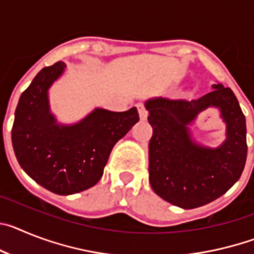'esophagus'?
Listing matches in <instances>:
<instances>
[{"label": "esophagus", "instance_id": "esophagus-1", "mask_svg": "<svg viewBox=\"0 0 254 254\" xmlns=\"http://www.w3.org/2000/svg\"><path fill=\"white\" fill-rule=\"evenodd\" d=\"M137 109H138V114H140L141 121H146V118H147L146 108L143 107V104H137Z\"/></svg>", "mask_w": 254, "mask_h": 254}]
</instances>
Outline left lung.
<instances>
[{
	"label": "left lung",
	"mask_w": 254,
	"mask_h": 254,
	"mask_svg": "<svg viewBox=\"0 0 254 254\" xmlns=\"http://www.w3.org/2000/svg\"><path fill=\"white\" fill-rule=\"evenodd\" d=\"M196 100L154 98L145 103L152 127L149 181L159 197L178 207L196 208L223 196L241 178L247 159L246 117L230 87ZM208 106L220 109L227 140L216 149L198 145L188 126Z\"/></svg>",
	"instance_id": "8db88e82"
}]
</instances>
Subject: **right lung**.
Segmentation results:
<instances>
[{
    "label": "right lung",
    "mask_w": 254,
    "mask_h": 254,
    "mask_svg": "<svg viewBox=\"0 0 254 254\" xmlns=\"http://www.w3.org/2000/svg\"><path fill=\"white\" fill-rule=\"evenodd\" d=\"M64 62L44 67L20 96L11 140L24 172L53 193L67 196L95 186L112 149L138 112L96 108L75 125H58L49 111L48 89L64 71Z\"/></svg>",
    "instance_id": "1"
}]
</instances>
